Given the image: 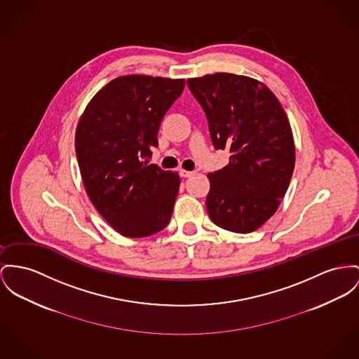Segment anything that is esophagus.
<instances>
[{
    "instance_id": "34e87169",
    "label": "esophagus",
    "mask_w": 359,
    "mask_h": 359,
    "mask_svg": "<svg viewBox=\"0 0 359 359\" xmlns=\"http://www.w3.org/2000/svg\"><path fill=\"white\" fill-rule=\"evenodd\" d=\"M193 174H194L193 171H188V170H184V168L180 170V175H181L182 178H188V177H191Z\"/></svg>"
}]
</instances>
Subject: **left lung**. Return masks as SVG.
I'll list each match as a JSON object with an SVG mask.
<instances>
[{"label":"left lung","instance_id":"1","mask_svg":"<svg viewBox=\"0 0 359 359\" xmlns=\"http://www.w3.org/2000/svg\"><path fill=\"white\" fill-rule=\"evenodd\" d=\"M187 83L214 147L231 154L227 166L208 174V215L224 230L252 233L276 212L294 171L286 113L264 84L246 76L215 73Z\"/></svg>","mask_w":359,"mask_h":359}]
</instances>
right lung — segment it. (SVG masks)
Returning a JSON list of instances; mask_svg holds the SVG:
<instances>
[{
  "instance_id": "right-lung-1",
  "label": "right lung",
  "mask_w": 359,
  "mask_h": 359,
  "mask_svg": "<svg viewBox=\"0 0 359 359\" xmlns=\"http://www.w3.org/2000/svg\"><path fill=\"white\" fill-rule=\"evenodd\" d=\"M185 80L122 76L86 107L76 129V156L97 212L129 238L163 230L180 189L177 172L149 165L152 147Z\"/></svg>"
}]
</instances>
